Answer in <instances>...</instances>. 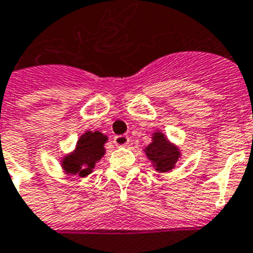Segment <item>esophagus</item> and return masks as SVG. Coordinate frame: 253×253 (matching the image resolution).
Returning <instances> with one entry per match:
<instances>
[{"instance_id": "34e87169", "label": "esophagus", "mask_w": 253, "mask_h": 253, "mask_svg": "<svg viewBox=\"0 0 253 253\" xmlns=\"http://www.w3.org/2000/svg\"><path fill=\"white\" fill-rule=\"evenodd\" d=\"M114 143L116 146H126L129 143V137L126 134L116 135L114 138Z\"/></svg>"}]
</instances>
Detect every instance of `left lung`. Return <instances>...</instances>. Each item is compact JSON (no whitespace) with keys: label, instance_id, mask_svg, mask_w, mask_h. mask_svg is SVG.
Wrapping results in <instances>:
<instances>
[{"label":"left lung","instance_id":"8db88e82","mask_svg":"<svg viewBox=\"0 0 253 253\" xmlns=\"http://www.w3.org/2000/svg\"><path fill=\"white\" fill-rule=\"evenodd\" d=\"M146 155L154 163L156 170L168 172L176 166L179 152L174 146L169 143L163 133H155L152 143L146 147Z\"/></svg>","mask_w":253,"mask_h":253}]
</instances>
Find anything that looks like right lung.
<instances>
[{"mask_svg": "<svg viewBox=\"0 0 253 253\" xmlns=\"http://www.w3.org/2000/svg\"><path fill=\"white\" fill-rule=\"evenodd\" d=\"M107 137L101 131H86L77 142L76 150L72 155L63 160V168L70 174H79L85 177L90 174L95 163L104 155L103 145Z\"/></svg>", "mask_w": 253, "mask_h": 253, "instance_id": "add662e5", "label": "right lung"}]
</instances>
